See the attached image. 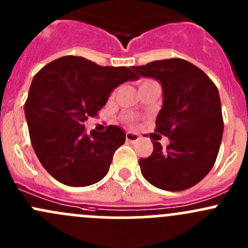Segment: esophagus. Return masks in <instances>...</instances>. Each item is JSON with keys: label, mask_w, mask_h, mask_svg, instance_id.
Returning a JSON list of instances; mask_svg holds the SVG:
<instances>
[{"label": "esophagus", "mask_w": 248, "mask_h": 248, "mask_svg": "<svg viewBox=\"0 0 248 248\" xmlns=\"http://www.w3.org/2000/svg\"><path fill=\"white\" fill-rule=\"evenodd\" d=\"M126 140H127V141H129V142H136V141H138V140H139V137H138V134L132 133V132H127V133H126Z\"/></svg>", "instance_id": "1"}]
</instances>
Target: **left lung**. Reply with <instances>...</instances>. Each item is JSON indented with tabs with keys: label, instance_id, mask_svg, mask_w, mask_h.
<instances>
[{
	"label": "left lung",
	"instance_id": "obj_1",
	"mask_svg": "<svg viewBox=\"0 0 248 248\" xmlns=\"http://www.w3.org/2000/svg\"><path fill=\"white\" fill-rule=\"evenodd\" d=\"M138 77L158 80L163 104L156 133L168 137L166 150L158 141L147 158H140L142 176L157 188L185 191L202 181L214 167L223 136L218 90L201 68L182 59L132 67Z\"/></svg>",
	"mask_w": 248,
	"mask_h": 248
}]
</instances>
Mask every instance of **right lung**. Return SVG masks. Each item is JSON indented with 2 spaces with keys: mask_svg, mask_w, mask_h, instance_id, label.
Masks as SVG:
<instances>
[{
  "mask_svg": "<svg viewBox=\"0 0 248 248\" xmlns=\"http://www.w3.org/2000/svg\"><path fill=\"white\" fill-rule=\"evenodd\" d=\"M137 79L127 67H102L72 55L54 60L34 76L25 116L34 152L54 179L85 187L108 174L126 134L116 126L87 134L84 122L97 116L112 90Z\"/></svg>",
  "mask_w": 248,
  "mask_h": 248,
  "instance_id": "add662e5",
  "label": "right lung"
}]
</instances>
